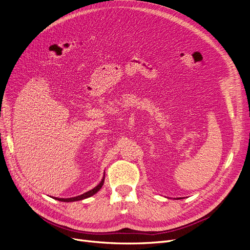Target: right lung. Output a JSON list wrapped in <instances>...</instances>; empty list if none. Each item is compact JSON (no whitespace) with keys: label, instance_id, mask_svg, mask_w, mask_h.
Wrapping results in <instances>:
<instances>
[{"label":"right lung","instance_id":"add662e5","mask_svg":"<svg viewBox=\"0 0 250 250\" xmlns=\"http://www.w3.org/2000/svg\"><path fill=\"white\" fill-rule=\"evenodd\" d=\"M104 179H105V178L102 179V181L100 182V184H99L98 186L95 187L94 189H92V190H90V191H88V192H85V193L80 195V196L71 197V198H56V199L59 200V201H63V202H72V201H79V200H83V199H85V198H88V197H91V196H93L94 194H96L97 192H98V191L102 188L103 184H104Z\"/></svg>","mask_w":250,"mask_h":250}]
</instances>
